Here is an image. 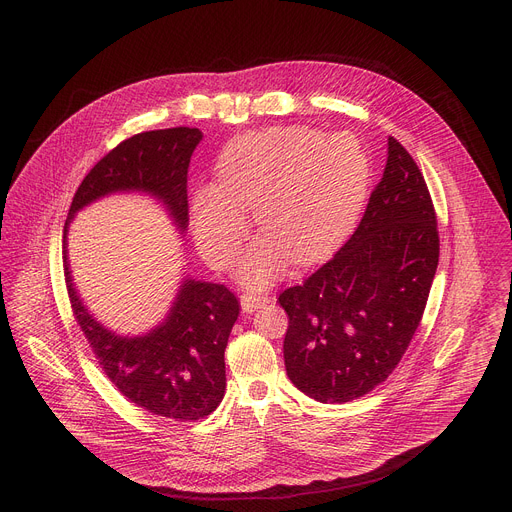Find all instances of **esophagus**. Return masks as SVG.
Instances as JSON below:
<instances>
[{"instance_id": "obj_1", "label": "esophagus", "mask_w": 512, "mask_h": 512, "mask_svg": "<svg viewBox=\"0 0 512 512\" xmlns=\"http://www.w3.org/2000/svg\"><path fill=\"white\" fill-rule=\"evenodd\" d=\"M269 302H271V298H267V296H263V294H243V296H241V308H243V312H247V314L257 312L261 306H265V304H269Z\"/></svg>"}]
</instances>
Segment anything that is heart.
Masks as SVG:
<instances>
[{
  "instance_id": "heart-1",
  "label": "heart",
  "mask_w": 512,
  "mask_h": 512,
  "mask_svg": "<svg viewBox=\"0 0 512 512\" xmlns=\"http://www.w3.org/2000/svg\"><path fill=\"white\" fill-rule=\"evenodd\" d=\"M371 162L352 135L308 127L247 133L216 164V184L192 196V225L202 257L227 269L249 233L253 210L263 233L239 267L251 289L271 285L287 261L306 267L332 255L354 229L369 196Z\"/></svg>"
}]
</instances>
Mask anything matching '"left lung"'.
<instances>
[{
  "mask_svg": "<svg viewBox=\"0 0 512 512\" xmlns=\"http://www.w3.org/2000/svg\"><path fill=\"white\" fill-rule=\"evenodd\" d=\"M440 259L425 180L395 139L346 245L302 285L279 294L289 326V381L320 403H346L383 383L405 354Z\"/></svg>",
  "mask_w": 512,
  "mask_h": 512,
  "instance_id": "left-lung-1",
  "label": "left lung"
}]
</instances>
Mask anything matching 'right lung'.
I'll return each mask as SVG.
<instances>
[{
    "mask_svg": "<svg viewBox=\"0 0 512 512\" xmlns=\"http://www.w3.org/2000/svg\"><path fill=\"white\" fill-rule=\"evenodd\" d=\"M202 139L196 127L143 131L111 150L85 176L64 225V277L75 318L111 383L152 415L196 421L225 397V348L239 318V300L221 283L184 277L166 318L152 330L123 336L103 326L72 281L66 235L85 206L139 192L158 200L180 235L188 229V166Z\"/></svg>",
    "mask_w": 512,
    "mask_h": 512,
    "instance_id": "1",
    "label": "right lung"
}]
</instances>
